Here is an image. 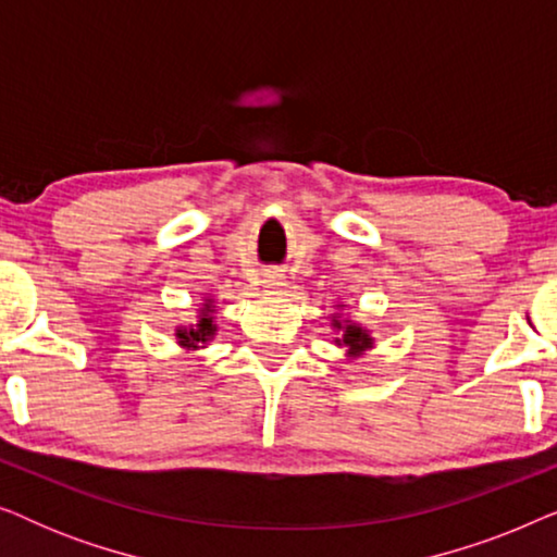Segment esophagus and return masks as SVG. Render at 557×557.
<instances>
[{"label": "esophagus", "mask_w": 557, "mask_h": 557, "mask_svg": "<svg viewBox=\"0 0 557 557\" xmlns=\"http://www.w3.org/2000/svg\"><path fill=\"white\" fill-rule=\"evenodd\" d=\"M263 286L269 288V292H281V288L286 286V281H284V276H281V273L269 271V273H265V278H263Z\"/></svg>", "instance_id": "esophagus-1"}]
</instances>
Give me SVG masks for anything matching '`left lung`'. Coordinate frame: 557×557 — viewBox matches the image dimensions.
<instances>
[{
  "label": "left lung",
  "instance_id": "1",
  "mask_svg": "<svg viewBox=\"0 0 557 557\" xmlns=\"http://www.w3.org/2000/svg\"><path fill=\"white\" fill-rule=\"evenodd\" d=\"M334 314H330V326L334 330V345L339 349H345L347 360H360L362 355H368L370 349H375V337L368 326H362L360 322H352L349 314H345L347 304L337 301L334 304Z\"/></svg>",
  "mask_w": 557,
  "mask_h": 557
}]
</instances>
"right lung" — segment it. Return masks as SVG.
Instances as JSON below:
<instances>
[{"instance_id":"1","label":"right lung","mask_w":557,"mask_h":557,"mask_svg":"<svg viewBox=\"0 0 557 557\" xmlns=\"http://www.w3.org/2000/svg\"><path fill=\"white\" fill-rule=\"evenodd\" d=\"M218 301L210 294H202L197 304L195 322H185L174 326V342H177L182 352H200L215 339L218 334Z\"/></svg>"}]
</instances>
